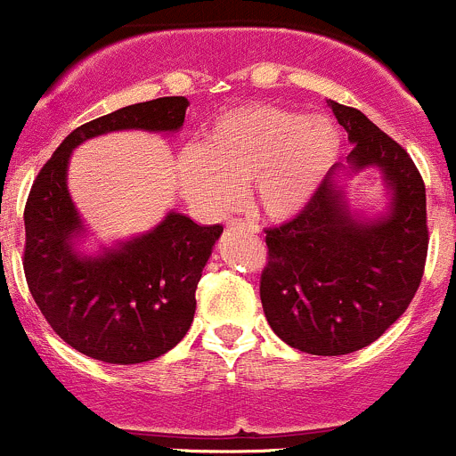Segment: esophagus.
Wrapping results in <instances>:
<instances>
[{"mask_svg":"<svg viewBox=\"0 0 456 456\" xmlns=\"http://www.w3.org/2000/svg\"><path fill=\"white\" fill-rule=\"evenodd\" d=\"M230 228H243L248 232H259V226L255 222H248V219H230L228 222Z\"/></svg>","mask_w":456,"mask_h":456,"instance_id":"34e87169","label":"esophagus"}]
</instances>
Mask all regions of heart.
Wrapping results in <instances>:
<instances>
[{
  "mask_svg": "<svg viewBox=\"0 0 456 456\" xmlns=\"http://www.w3.org/2000/svg\"><path fill=\"white\" fill-rule=\"evenodd\" d=\"M341 151L337 126L323 115L243 106L219 117L197 148L175 164L179 191L210 215H224L255 183L265 215H299L326 182Z\"/></svg>",
  "mask_w": 456,
  "mask_h": 456,
  "instance_id": "b5f03b06",
  "label": "heart"
}]
</instances>
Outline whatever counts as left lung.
<instances>
[{
  "label": "left lung",
  "instance_id": "8db88e82",
  "mask_svg": "<svg viewBox=\"0 0 456 456\" xmlns=\"http://www.w3.org/2000/svg\"><path fill=\"white\" fill-rule=\"evenodd\" d=\"M353 142L350 170L379 168L387 213L359 219L346 204L337 164L290 222L265 230L268 264L259 295L281 341L322 357L377 341L412 301L428 256L426 186L408 152L362 110L330 102Z\"/></svg>",
  "mask_w": 456,
  "mask_h": 456
}]
</instances>
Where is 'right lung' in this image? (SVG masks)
<instances>
[{"mask_svg":"<svg viewBox=\"0 0 456 456\" xmlns=\"http://www.w3.org/2000/svg\"><path fill=\"white\" fill-rule=\"evenodd\" d=\"M188 99L159 97L133 103L75 128L44 164L24 210V273L28 290L53 330L77 353L106 363H143L186 337L195 317V290L224 226H200L168 213L151 232L81 255L84 234L70 200V152L112 130L177 133Z\"/></svg>","mask_w":456,"mask_h":456,"instance_id":"1","label":"right lung"}]
</instances>
